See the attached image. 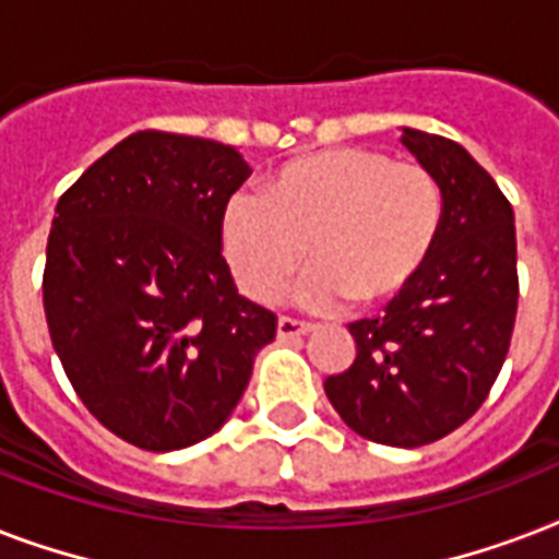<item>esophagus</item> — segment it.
Listing matches in <instances>:
<instances>
[{"label":"esophagus","instance_id":"34e87169","mask_svg":"<svg viewBox=\"0 0 559 559\" xmlns=\"http://www.w3.org/2000/svg\"><path fill=\"white\" fill-rule=\"evenodd\" d=\"M313 322H305V319H293V316H281L278 319V340H298V336H307L313 331Z\"/></svg>","mask_w":559,"mask_h":559}]
</instances>
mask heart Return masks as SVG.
I'll use <instances>...</instances> for the list:
<instances>
[{
    "label": "heart",
    "mask_w": 559,
    "mask_h": 559,
    "mask_svg": "<svg viewBox=\"0 0 559 559\" xmlns=\"http://www.w3.org/2000/svg\"><path fill=\"white\" fill-rule=\"evenodd\" d=\"M441 223V186L424 165L373 147H331L266 174L263 200L231 193L219 211V246L254 301H275L310 254L301 305L328 310L350 298L368 307L415 281Z\"/></svg>",
    "instance_id": "b5f03b06"
}]
</instances>
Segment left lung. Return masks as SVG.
I'll list each match as a JSON object with an SVG mask.
<instances>
[{
  "label": "left lung",
  "mask_w": 559,
  "mask_h": 559,
  "mask_svg": "<svg viewBox=\"0 0 559 559\" xmlns=\"http://www.w3.org/2000/svg\"><path fill=\"white\" fill-rule=\"evenodd\" d=\"M403 144L441 186V235L380 316L348 324L357 359L324 394L357 435L412 450L487 400L511 348L520 275L513 209L493 177L443 135L406 127Z\"/></svg>",
  "instance_id": "8db88e82"
}]
</instances>
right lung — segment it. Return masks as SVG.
<instances>
[{
	"instance_id": "1",
	"label": "right lung",
	"mask_w": 559,
	"mask_h": 559,
	"mask_svg": "<svg viewBox=\"0 0 559 559\" xmlns=\"http://www.w3.org/2000/svg\"><path fill=\"white\" fill-rule=\"evenodd\" d=\"M249 174L231 144L142 130L57 202L51 345L83 406L139 450L217 432L275 340V313L237 296L219 252V211Z\"/></svg>"
}]
</instances>
